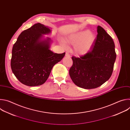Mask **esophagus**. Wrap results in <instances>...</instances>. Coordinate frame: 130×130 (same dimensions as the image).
<instances>
[{
	"mask_svg": "<svg viewBox=\"0 0 130 130\" xmlns=\"http://www.w3.org/2000/svg\"><path fill=\"white\" fill-rule=\"evenodd\" d=\"M65 56H66V57H67V58H70V54H69L68 52H66V54H65Z\"/></svg>",
	"mask_w": 130,
	"mask_h": 130,
	"instance_id": "34e87169",
	"label": "esophagus"
}]
</instances>
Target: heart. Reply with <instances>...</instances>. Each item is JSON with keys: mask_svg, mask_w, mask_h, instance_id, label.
I'll return each instance as SVG.
<instances>
[{"mask_svg": "<svg viewBox=\"0 0 130 130\" xmlns=\"http://www.w3.org/2000/svg\"><path fill=\"white\" fill-rule=\"evenodd\" d=\"M95 35L93 32L85 30L70 37L66 40V42L73 45H76L75 50L78 54L84 55L90 50L95 42Z\"/></svg>", "mask_w": 130, "mask_h": 130, "instance_id": "b5f03b06", "label": "heart"}]
</instances>
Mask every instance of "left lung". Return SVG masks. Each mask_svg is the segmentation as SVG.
Returning a JSON list of instances; mask_svg holds the SVG:
<instances>
[{"mask_svg": "<svg viewBox=\"0 0 130 130\" xmlns=\"http://www.w3.org/2000/svg\"><path fill=\"white\" fill-rule=\"evenodd\" d=\"M96 39L92 48L80 58L72 57L69 75L78 86L92 89L100 86L112 76L116 58L114 42L101 26L97 27Z\"/></svg>", "mask_w": 130, "mask_h": 130, "instance_id": "left-lung-1", "label": "left lung"}]
</instances>
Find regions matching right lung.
I'll return each instance as SVG.
<instances>
[{"instance_id": "1", "label": "right lung", "mask_w": 130, "mask_h": 130, "mask_svg": "<svg viewBox=\"0 0 130 130\" xmlns=\"http://www.w3.org/2000/svg\"><path fill=\"white\" fill-rule=\"evenodd\" d=\"M51 32L49 28L35 24L23 31L12 51L11 67L22 83L29 86H39L48 79L53 66L61 61L65 53H53L49 48L51 40L43 34Z\"/></svg>"}]
</instances>
